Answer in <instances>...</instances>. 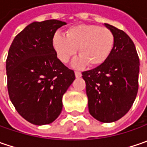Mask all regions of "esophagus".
Returning a JSON list of instances; mask_svg holds the SVG:
<instances>
[{
    "label": "esophagus",
    "mask_w": 147,
    "mask_h": 147,
    "mask_svg": "<svg viewBox=\"0 0 147 147\" xmlns=\"http://www.w3.org/2000/svg\"><path fill=\"white\" fill-rule=\"evenodd\" d=\"M74 73H75V76H76V78H80V77L82 76V73L79 72V71H75Z\"/></svg>",
    "instance_id": "esophagus-1"
}]
</instances>
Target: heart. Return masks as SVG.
Segmentation results:
<instances>
[{"label":"heart","instance_id":"b5f03b06","mask_svg":"<svg viewBox=\"0 0 147 147\" xmlns=\"http://www.w3.org/2000/svg\"><path fill=\"white\" fill-rule=\"evenodd\" d=\"M57 56L67 63L75 55L78 49L79 58L74 65L78 67L87 64L90 67L103 64L114 47L115 37L109 28L95 24H78L66 30V37L55 33L52 39Z\"/></svg>","mask_w":147,"mask_h":147}]
</instances>
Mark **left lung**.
Listing matches in <instances>:
<instances>
[{
  "label": "left lung",
  "instance_id": "1",
  "mask_svg": "<svg viewBox=\"0 0 147 147\" xmlns=\"http://www.w3.org/2000/svg\"><path fill=\"white\" fill-rule=\"evenodd\" d=\"M112 32L115 42L103 64L82 72L86 82L90 115L102 123L124 116L138 91L139 57L132 39L124 32L105 24Z\"/></svg>",
  "mask_w": 147,
  "mask_h": 147
}]
</instances>
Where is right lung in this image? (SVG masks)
Segmentation results:
<instances>
[{
    "label": "right lung",
    "instance_id": "1",
    "mask_svg": "<svg viewBox=\"0 0 147 147\" xmlns=\"http://www.w3.org/2000/svg\"><path fill=\"white\" fill-rule=\"evenodd\" d=\"M66 23L34 22L14 37L6 59L7 88L15 110L32 124L44 125L60 115L62 97L75 79L58 58L54 34Z\"/></svg>",
    "mask_w": 147,
    "mask_h": 147
}]
</instances>
